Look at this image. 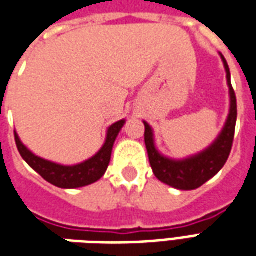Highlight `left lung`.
Here are the masks:
<instances>
[{
	"label": "left lung",
	"instance_id": "8db88e82",
	"mask_svg": "<svg viewBox=\"0 0 256 256\" xmlns=\"http://www.w3.org/2000/svg\"><path fill=\"white\" fill-rule=\"evenodd\" d=\"M220 58L225 64L226 78H228L229 92H230V112H229V116H228L222 133L208 150L185 160L167 159L156 150L152 128L148 123L144 122L145 145L148 150L152 172L159 181L170 185L172 188L181 189V190H192V189L200 188L203 184L207 182L210 178L214 177L215 174L225 166L226 160L230 155L232 145L234 140V128H236L237 101L234 90L232 88L229 66L224 56Z\"/></svg>",
	"mask_w": 256,
	"mask_h": 256
}]
</instances>
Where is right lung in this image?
Segmentation results:
<instances>
[{"label":"right lung","mask_w":256,"mask_h":256,"mask_svg":"<svg viewBox=\"0 0 256 256\" xmlns=\"http://www.w3.org/2000/svg\"><path fill=\"white\" fill-rule=\"evenodd\" d=\"M123 124H124V120L114 123L111 128H108L106 144L102 145V148L92 159L76 166H62V164H56L42 158H38L22 144L19 136L16 133H14V141H16L22 158L45 181L50 182L58 188H80V186H86L98 181L106 174L110 160H111L112 146Z\"/></svg>","instance_id":"1"}]
</instances>
